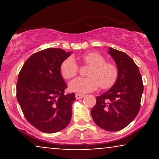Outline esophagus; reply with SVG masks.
Here are the masks:
<instances>
[{"label":"esophagus","mask_w":159,"mask_h":159,"mask_svg":"<svg viewBox=\"0 0 159 159\" xmlns=\"http://www.w3.org/2000/svg\"><path fill=\"white\" fill-rule=\"evenodd\" d=\"M84 97V94H80V93H76L75 94V98L77 99H81V98Z\"/></svg>","instance_id":"esophagus-1"}]
</instances>
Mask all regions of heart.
<instances>
[{
	"instance_id": "heart-1",
	"label": "heart",
	"mask_w": 159,
	"mask_h": 159,
	"mask_svg": "<svg viewBox=\"0 0 159 159\" xmlns=\"http://www.w3.org/2000/svg\"><path fill=\"white\" fill-rule=\"evenodd\" d=\"M85 64L90 66L87 78H77L69 84V90L78 93L93 92L98 86L102 90L111 88L117 81L119 71L114 63L106 62L101 54L89 52L81 57ZM78 65L72 57H69L62 62L61 73L65 79L75 77L78 72Z\"/></svg>"
}]
</instances>
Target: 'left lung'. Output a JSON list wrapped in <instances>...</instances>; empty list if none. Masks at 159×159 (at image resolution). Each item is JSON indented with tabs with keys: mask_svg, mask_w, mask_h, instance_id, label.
I'll return each instance as SVG.
<instances>
[{
	"mask_svg": "<svg viewBox=\"0 0 159 159\" xmlns=\"http://www.w3.org/2000/svg\"><path fill=\"white\" fill-rule=\"evenodd\" d=\"M119 71L117 81L105 93L96 97L91 111L95 123L108 132L124 129L136 117L143 91L138 66L125 53L109 48Z\"/></svg>",
	"mask_w": 159,
	"mask_h": 159,
	"instance_id": "1",
	"label": "left lung"
}]
</instances>
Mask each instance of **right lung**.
<instances>
[{
    "label": "right lung",
    "instance_id": "1",
    "mask_svg": "<svg viewBox=\"0 0 159 159\" xmlns=\"http://www.w3.org/2000/svg\"><path fill=\"white\" fill-rule=\"evenodd\" d=\"M71 55L61 48H46L32 54L24 63L16 84V97L24 116L44 133H55L69 125L75 93L61 73L62 62Z\"/></svg>",
    "mask_w": 159,
    "mask_h": 159
}]
</instances>
